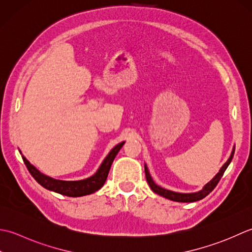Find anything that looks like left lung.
Instances as JSON below:
<instances>
[{
    "label": "left lung",
    "mask_w": 252,
    "mask_h": 252,
    "mask_svg": "<svg viewBox=\"0 0 252 252\" xmlns=\"http://www.w3.org/2000/svg\"><path fill=\"white\" fill-rule=\"evenodd\" d=\"M234 152H235V148H233V151H232V153H230V157L228 158V160L224 163V165L222 167H220V169L217 175H215L208 184H205L201 190H199L197 192H191V193L175 192V191L168 190V189L158 186V185L155 182H153L150 173H149V169L145 164V173H146L147 182L149 184V186H150V188L152 189L153 192L160 194V196L166 198V199L172 200V201H176V202H194V201H198V200H201L204 197H207L208 194L211 192L215 187H217V185L219 184L220 179L222 178L224 172L226 171V168L228 167L229 163L232 162V160H233Z\"/></svg>",
    "instance_id": "8db88e82"
}]
</instances>
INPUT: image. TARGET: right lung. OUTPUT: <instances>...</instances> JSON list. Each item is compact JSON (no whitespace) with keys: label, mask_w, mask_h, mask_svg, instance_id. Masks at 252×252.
I'll list each match as a JSON object with an SVG mask.
<instances>
[{"label":"right lung","mask_w":252,"mask_h":252,"mask_svg":"<svg viewBox=\"0 0 252 252\" xmlns=\"http://www.w3.org/2000/svg\"><path fill=\"white\" fill-rule=\"evenodd\" d=\"M124 143L125 141H123L112 149L109 155L103 160V162H102L100 167L97 168L95 174L86 179H81V181H60V179L49 177L38 171L24 156L22 157L25 165L27 166L32 176L45 189L64 194V196L67 197H83L95 192L103 186L107 175H109L112 163L114 161L117 153L121 150V148L124 146Z\"/></svg>","instance_id":"obj_1"}]
</instances>
